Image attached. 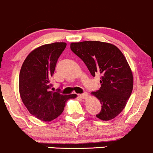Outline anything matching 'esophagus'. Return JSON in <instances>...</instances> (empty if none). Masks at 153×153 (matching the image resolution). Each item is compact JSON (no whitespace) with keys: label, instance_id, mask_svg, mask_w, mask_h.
<instances>
[{"label":"esophagus","instance_id":"obj_1","mask_svg":"<svg viewBox=\"0 0 153 153\" xmlns=\"http://www.w3.org/2000/svg\"><path fill=\"white\" fill-rule=\"evenodd\" d=\"M78 97L81 99H86L87 97H88V94H87L86 92H84V93L80 94L78 95Z\"/></svg>","mask_w":153,"mask_h":153}]
</instances>
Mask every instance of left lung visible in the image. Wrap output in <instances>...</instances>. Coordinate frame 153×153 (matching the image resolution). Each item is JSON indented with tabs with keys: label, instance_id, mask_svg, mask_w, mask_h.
<instances>
[{
	"label": "left lung",
	"instance_id": "1",
	"mask_svg": "<svg viewBox=\"0 0 153 153\" xmlns=\"http://www.w3.org/2000/svg\"><path fill=\"white\" fill-rule=\"evenodd\" d=\"M70 48L92 76L101 75V87L91 93L102 105L96 116L102 120L113 119L123 110L133 89V75L126 59L117 47L104 42L72 43Z\"/></svg>",
	"mask_w": 153,
	"mask_h": 153
}]
</instances>
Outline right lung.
<instances>
[{
  "instance_id": "obj_1",
  "label": "right lung",
  "mask_w": 153,
  "mask_h": 153,
  "mask_svg": "<svg viewBox=\"0 0 153 153\" xmlns=\"http://www.w3.org/2000/svg\"><path fill=\"white\" fill-rule=\"evenodd\" d=\"M66 43L41 46L30 52L19 73V93L30 114L43 121H51L62 113L65 103L76 94L64 95L50 90L56 62L66 48Z\"/></svg>"
}]
</instances>
